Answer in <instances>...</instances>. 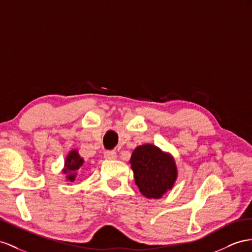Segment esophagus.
I'll use <instances>...</instances> for the list:
<instances>
[{"mask_svg": "<svg viewBox=\"0 0 252 252\" xmlns=\"http://www.w3.org/2000/svg\"><path fill=\"white\" fill-rule=\"evenodd\" d=\"M104 158H105V159H109V160L116 159L117 158V153H116L115 151H106V152H104Z\"/></svg>", "mask_w": 252, "mask_h": 252, "instance_id": "esophagus-1", "label": "esophagus"}]
</instances>
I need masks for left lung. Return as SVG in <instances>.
Listing matches in <instances>:
<instances>
[{
	"instance_id": "8db88e82",
	"label": "left lung",
	"mask_w": 252,
	"mask_h": 252,
	"mask_svg": "<svg viewBox=\"0 0 252 252\" xmlns=\"http://www.w3.org/2000/svg\"><path fill=\"white\" fill-rule=\"evenodd\" d=\"M135 184L148 199H159L172 189L178 178L176 160L169 152L145 144L135 148L131 158Z\"/></svg>"
}]
</instances>
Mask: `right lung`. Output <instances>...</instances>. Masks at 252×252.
<instances>
[{
    "mask_svg": "<svg viewBox=\"0 0 252 252\" xmlns=\"http://www.w3.org/2000/svg\"><path fill=\"white\" fill-rule=\"evenodd\" d=\"M84 164V159L81 158L79 154V151L76 149L71 150L66 157L64 159V165L63 168V173L66 176V180L69 182H73L76 175L77 170H79Z\"/></svg>",
    "mask_w": 252,
    "mask_h": 252,
    "instance_id": "obj_1",
    "label": "right lung"
}]
</instances>
